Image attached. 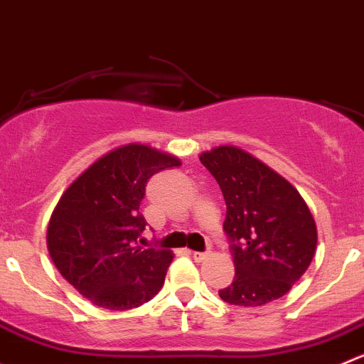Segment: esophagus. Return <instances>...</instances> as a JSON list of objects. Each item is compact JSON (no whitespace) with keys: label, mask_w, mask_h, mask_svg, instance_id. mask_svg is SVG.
<instances>
[{"label":"esophagus","mask_w":364,"mask_h":364,"mask_svg":"<svg viewBox=\"0 0 364 364\" xmlns=\"http://www.w3.org/2000/svg\"><path fill=\"white\" fill-rule=\"evenodd\" d=\"M208 256H210V252H192V257L196 261H199V263H200V261L206 259Z\"/></svg>","instance_id":"obj_1"}]
</instances>
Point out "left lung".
Returning <instances> with one entry per match:
<instances>
[{"instance_id":"obj_1","label":"left lung","mask_w":364,"mask_h":364,"mask_svg":"<svg viewBox=\"0 0 364 364\" xmlns=\"http://www.w3.org/2000/svg\"><path fill=\"white\" fill-rule=\"evenodd\" d=\"M228 213L224 232L236 274L218 290L224 302L257 308L281 299L315 256L316 225L301 193L245 151L220 146L200 154Z\"/></svg>"}]
</instances>
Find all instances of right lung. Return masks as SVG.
<instances>
[{
  "label": "right lung",
  "instance_id": "right-lung-1",
  "mask_svg": "<svg viewBox=\"0 0 364 364\" xmlns=\"http://www.w3.org/2000/svg\"><path fill=\"white\" fill-rule=\"evenodd\" d=\"M178 165L171 154L129 144L100 158L60 197L48 250L65 281L100 308H139L164 287L172 252L139 247L147 224L140 203L151 176Z\"/></svg>",
  "mask_w": 364,
  "mask_h": 364
}]
</instances>
